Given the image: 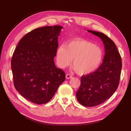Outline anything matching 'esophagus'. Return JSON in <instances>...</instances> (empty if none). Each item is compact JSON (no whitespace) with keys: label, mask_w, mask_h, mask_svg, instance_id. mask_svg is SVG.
Here are the masks:
<instances>
[{"label":"esophagus","mask_w":131,"mask_h":131,"mask_svg":"<svg viewBox=\"0 0 131 131\" xmlns=\"http://www.w3.org/2000/svg\"><path fill=\"white\" fill-rule=\"evenodd\" d=\"M72 78V75H70V74H67L66 75V78H67V79H69Z\"/></svg>","instance_id":"esophagus-1"}]
</instances>
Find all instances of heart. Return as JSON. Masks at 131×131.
Returning a JSON list of instances; mask_svg holds the SVG:
<instances>
[{
	"label": "heart",
	"mask_w": 131,
	"mask_h": 131,
	"mask_svg": "<svg viewBox=\"0 0 131 131\" xmlns=\"http://www.w3.org/2000/svg\"><path fill=\"white\" fill-rule=\"evenodd\" d=\"M103 51L101 47L85 40H74L58 46L56 52L58 66L65 68L72 61L73 69L79 74H89L101 64Z\"/></svg>",
	"instance_id": "1"
}]
</instances>
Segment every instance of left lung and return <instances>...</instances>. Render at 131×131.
<instances>
[{"instance_id":"left-lung-1","label":"left lung","mask_w":131,"mask_h":131,"mask_svg":"<svg viewBox=\"0 0 131 131\" xmlns=\"http://www.w3.org/2000/svg\"><path fill=\"white\" fill-rule=\"evenodd\" d=\"M100 38L104 45L105 55L98 68L81 78L76 96L82 105L92 107L104 103L112 96L119 84L122 61L115 43L104 34L87 30Z\"/></svg>"}]
</instances>
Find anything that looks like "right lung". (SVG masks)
I'll use <instances>...</instances> for the list:
<instances>
[{"label": "right lung", "mask_w": 131, "mask_h": 131, "mask_svg": "<svg viewBox=\"0 0 131 131\" xmlns=\"http://www.w3.org/2000/svg\"><path fill=\"white\" fill-rule=\"evenodd\" d=\"M63 27L45 26L28 33L19 41L11 59L15 89L27 100L37 104L49 102L66 79L54 57Z\"/></svg>", "instance_id": "add662e5"}]
</instances>
